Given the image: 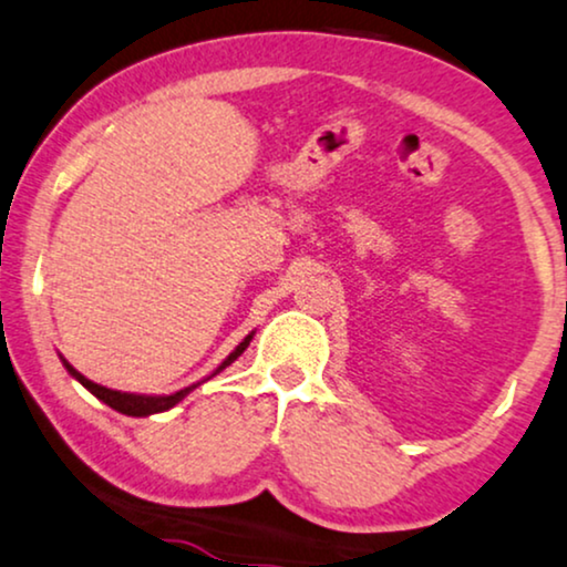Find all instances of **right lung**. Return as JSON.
<instances>
[{
  "instance_id": "right-lung-1",
  "label": "right lung",
  "mask_w": 567,
  "mask_h": 567,
  "mask_svg": "<svg viewBox=\"0 0 567 567\" xmlns=\"http://www.w3.org/2000/svg\"><path fill=\"white\" fill-rule=\"evenodd\" d=\"M251 337H255V333H249L247 339L241 341L239 347L234 349V352L228 354L226 360L220 362L218 368H215V373L213 375H218L223 368H228L230 362H234L236 358H239V354L244 352V349L249 347V341H251ZM65 362V360H62ZM65 368H68V373L73 375L75 381H81L83 386H86L91 394L96 396V400H102L104 404H110V408L113 410H117V412H123V415H134V417H146V415H155V412H165V410H171V408H176V404L184 400V396L188 394V391H194L199 386V383H192V386H186V389H181V391H176V394H163V396H150V394H128V391H115V389H107V386H100V383H94V381H89L86 375H81L79 370H75L73 365H70V362H65ZM213 375H207V379H213Z\"/></svg>"
}]
</instances>
